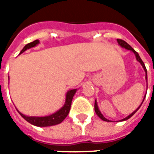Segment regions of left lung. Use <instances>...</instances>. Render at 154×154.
<instances>
[{"label": "left lung", "instance_id": "obj_1", "mask_svg": "<svg viewBox=\"0 0 154 154\" xmlns=\"http://www.w3.org/2000/svg\"><path fill=\"white\" fill-rule=\"evenodd\" d=\"M117 43H118V45H120L121 47H122V48H125L126 50H128V51H132V52H133L134 54L135 55V57H136V60H137V61H138V62H139L141 64L142 68H144V70H145V72H146V80L147 81V73H146V68L144 62H142V60L140 59V57L139 54H138V53H137L136 51H134V50L133 48H132V47H131L130 45H128V44H127V43H126L125 41H123V40H122V39H117ZM145 97H146V96H145ZM145 97H144V99H145ZM144 99L142 100V103H143ZM142 103H140V105L142 104ZM140 105L139 107H138L137 109H135V110H134V112H132V113H131L130 115L128 116L127 117H125V118H123V119H122L121 121H126V120H128V119H129V118H130V117H131V116H133L134 114V113H135V112H136V111H137V110H138V109H140ZM94 109H95V112H96V114H97V115L98 116V117H99V118H101V119H102L103 121L110 122V121H109V120H108V119H106V118H105V117H104V116H103L102 115V114H101L100 110L98 109V103H97V101H96V100H95V103H94Z\"/></svg>", "mask_w": 154, "mask_h": 154}]
</instances>
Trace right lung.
I'll list each match as a JSON object with an SVG mask.
<instances>
[{"mask_svg": "<svg viewBox=\"0 0 154 154\" xmlns=\"http://www.w3.org/2000/svg\"><path fill=\"white\" fill-rule=\"evenodd\" d=\"M38 44L39 40H35L32 43L27 44L23 48V50L20 51V54L25 52L30 48L35 47L36 45H38ZM76 91H77V89L69 90L66 94V101H65L64 105L59 110H57L56 113H54V114H52L51 116H27L22 114L18 109L17 110L26 121L30 122L32 125H35V126H38V127H49V126L56 125V124L61 123L67 117V116L68 115L69 110H70V107H71V103H72V99H73V97L75 94Z\"/></svg>", "mask_w": 154, "mask_h": 154, "instance_id": "obj_1", "label": "right lung"}]
</instances>
